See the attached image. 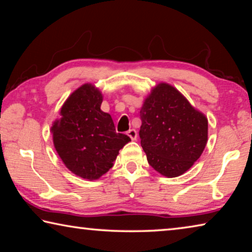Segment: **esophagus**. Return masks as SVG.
Wrapping results in <instances>:
<instances>
[{
	"label": "esophagus",
	"instance_id": "esophagus-1",
	"mask_svg": "<svg viewBox=\"0 0 252 252\" xmlns=\"http://www.w3.org/2000/svg\"><path fill=\"white\" fill-rule=\"evenodd\" d=\"M126 134L129 135L131 140H133V141H134V140H136V138H138V132H136L134 129H130L129 131L126 132Z\"/></svg>",
	"mask_w": 252,
	"mask_h": 252
}]
</instances>
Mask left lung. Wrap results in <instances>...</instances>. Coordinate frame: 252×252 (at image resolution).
<instances>
[{"label":"left lung","instance_id":"left-lung-1","mask_svg":"<svg viewBox=\"0 0 252 252\" xmlns=\"http://www.w3.org/2000/svg\"><path fill=\"white\" fill-rule=\"evenodd\" d=\"M139 135L149 164L173 178L192 167L208 140L207 118L177 89L161 83L153 89L140 111Z\"/></svg>","mask_w":252,"mask_h":252}]
</instances>
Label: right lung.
Wrapping results in <instances>:
<instances>
[{
    "instance_id": "obj_1",
    "label": "right lung",
    "mask_w": 252,
    "mask_h": 252,
    "mask_svg": "<svg viewBox=\"0 0 252 252\" xmlns=\"http://www.w3.org/2000/svg\"><path fill=\"white\" fill-rule=\"evenodd\" d=\"M102 94L91 84L74 91L52 126L53 142L66 168L89 180L99 179L112 168L119 151L131 141L117 133L110 114L100 109Z\"/></svg>"
}]
</instances>
